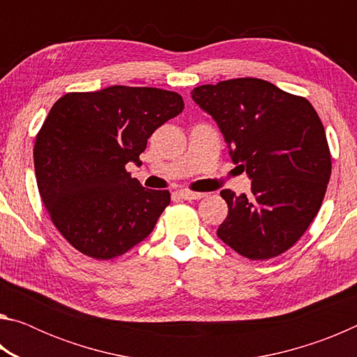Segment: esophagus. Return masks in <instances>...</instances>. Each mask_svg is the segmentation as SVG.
<instances>
[{
    "label": "esophagus",
    "mask_w": 357,
    "mask_h": 357,
    "mask_svg": "<svg viewBox=\"0 0 357 357\" xmlns=\"http://www.w3.org/2000/svg\"><path fill=\"white\" fill-rule=\"evenodd\" d=\"M176 195L179 198H184V200H200V198L204 197V193H200V192H190V190H179L176 192Z\"/></svg>",
    "instance_id": "34e87169"
}]
</instances>
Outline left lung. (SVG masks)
Returning a JSON list of instances; mask_svg holds the SVG:
<instances>
[{
  "label": "left lung",
  "mask_w": 357,
  "mask_h": 357,
  "mask_svg": "<svg viewBox=\"0 0 357 357\" xmlns=\"http://www.w3.org/2000/svg\"><path fill=\"white\" fill-rule=\"evenodd\" d=\"M219 126L250 193L220 192L228 215L217 236L239 255L269 259L287 252L315 219L331 178L321 119L304 98L259 78H233L192 91Z\"/></svg>",
  "instance_id": "obj_1"
}]
</instances>
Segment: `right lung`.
<instances>
[{
    "instance_id": "add662e5",
    "label": "right lung",
    "mask_w": 357,
    "mask_h": 357,
    "mask_svg": "<svg viewBox=\"0 0 357 357\" xmlns=\"http://www.w3.org/2000/svg\"><path fill=\"white\" fill-rule=\"evenodd\" d=\"M178 93L108 86L69 93L55 102L34 144L42 202L78 252L110 259L146 239L170 204V192L130 178L148 138L183 112Z\"/></svg>"
}]
</instances>
